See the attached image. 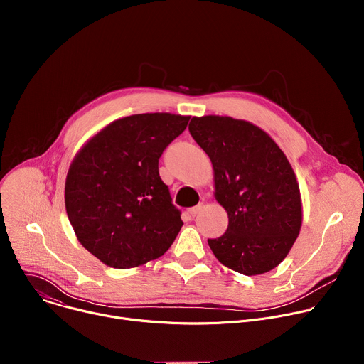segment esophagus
<instances>
[{"label": "esophagus", "mask_w": 364, "mask_h": 364, "mask_svg": "<svg viewBox=\"0 0 364 364\" xmlns=\"http://www.w3.org/2000/svg\"><path fill=\"white\" fill-rule=\"evenodd\" d=\"M203 207H204V204L203 203H198L197 205H194V207H191V209L188 210V215L191 216V218H194V216H197L201 210H203Z\"/></svg>", "instance_id": "obj_1"}]
</instances>
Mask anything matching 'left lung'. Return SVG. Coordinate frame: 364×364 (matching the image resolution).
<instances>
[{"instance_id":"8db88e82","label":"left lung","mask_w":364,"mask_h":364,"mask_svg":"<svg viewBox=\"0 0 364 364\" xmlns=\"http://www.w3.org/2000/svg\"><path fill=\"white\" fill-rule=\"evenodd\" d=\"M188 131L209 155L215 197L228 230L209 246L219 262L252 277L277 268L295 243L302 203L295 173L278 144L259 127L230 117H193Z\"/></svg>"}]
</instances>
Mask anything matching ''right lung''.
Here are the masks:
<instances>
[{
  "label": "right lung",
  "instance_id": "add662e5",
  "mask_svg": "<svg viewBox=\"0 0 364 364\" xmlns=\"http://www.w3.org/2000/svg\"><path fill=\"white\" fill-rule=\"evenodd\" d=\"M188 119L168 112L125 117L75 155L65 184L66 212L77 240L100 262L135 268L173 245L183 220L159 160Z\"/></svg>",
  "mask_w": 364,
  "mask_h": 364
}]
</instances>
